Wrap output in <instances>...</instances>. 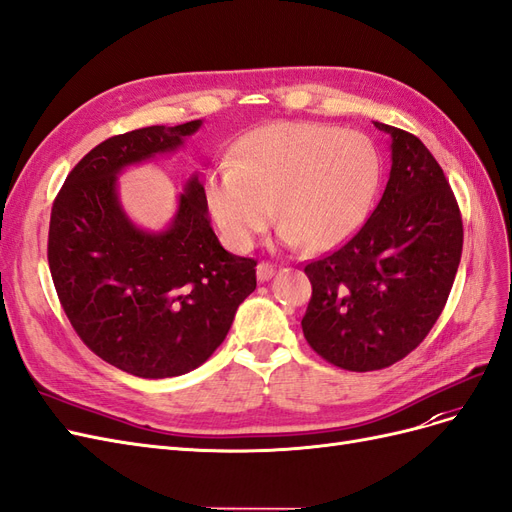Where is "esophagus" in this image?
Instances as JSON below:
<instances>
[{
  "label": "esophagus",
  "instance_id": "obj_1",
  "mask_svg": "<svg viewBox=\"0 0 512 512\" xmlns=\"http://www.w3.org/2000/svg\"><path fill=\"white\" fill-rule=\"evenodd\" d=\"M256 275H258L260 282H267L275 275V267L271 265V262H260V265L256 267Z\"/></svg>",
  "mask_w": 512,
  "mask_h": 512
}]
</instances>
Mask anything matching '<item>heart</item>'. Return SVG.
<instances>
[{
	"instance_id": "b5f03b06",
	"label": "heart",
	"mask_w": 512,
	"mask_h": 512,
	"mask_svg": "<svg viewBox=\"0 0 512 512\" xmlns=\"http://www.w3.org/2000/svg\"><path fill=\"white\" fill-rule=\"evenodd\" d=\"M378 185L380 156L365 134L282 121L247 134L232 166L213 170L207 205L237 250L273 218L282 243L327 252L361 228Z\"/></svg>"
}]
</instances>
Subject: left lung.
Listing matches in <instances>:
<instances>
[{
	"mask_svg": "<svg viewBox=\"0 0 512 512\" xmlns=\"http://www.w3.org/2000/svg\"><path fill=\"white\" fill-rule=\"evenodd\" d=\"M391 175L378 207L337 252L305 265L303 335L324 361L384 369L423 342L453 288L463 247L455 194L431 151L386 123Z\"/></svg>",
	"mask_w": 512,
	"mask_h": 512,
	"instance_id": "1",
	"label": "left lung"
}]
</instances>
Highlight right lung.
Segmentation results:
<instances>
[{"label": "right lung", "mask_w": 512, "mask_h": 512, "mask_svg": "<svg viewBox=\"0 0 512 512\" xmlns=\"http://www.w3.org/2000/svg\"><path fill=\"white\" fill-rule=\"evenodd\" d=\"M203 121L106 138L72 168L49 226V267L61 307L85 346L138 378H173L203 365L256 288V260L226 252L198 175L164 230L138 228L117 175L177 151Z\"/></svg>", "instance_id": "right-lung-1"}]
</instances>
